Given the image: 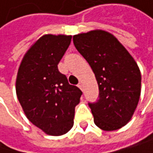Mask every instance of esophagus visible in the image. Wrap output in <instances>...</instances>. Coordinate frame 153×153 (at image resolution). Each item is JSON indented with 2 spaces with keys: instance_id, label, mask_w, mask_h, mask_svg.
<instances>
[{
  "instance_id": "esophagus-1",
  "label": "esophagus",
  "mask_w": 153,
  "mask_h": 153,
  "mask_svg": "<svg viewBox=\"0 0 153 153\" xmlns=\"http://www.w3.org/2000/svg\"><path fill=\"white\" fill-rule=\"evenodd\" d=\"M78 88H80L81 90H83V85H82V83H81V82H80V83L78 84Z\"/></svg>"
}]
</instances>
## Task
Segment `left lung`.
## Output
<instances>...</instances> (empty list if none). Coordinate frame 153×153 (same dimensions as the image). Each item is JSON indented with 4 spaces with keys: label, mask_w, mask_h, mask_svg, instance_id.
I'll use <instances>...</instances> for the list:
<instances>
[{
    "label": "left lung",
    "mask_w": 153,
    "mask_h": 153,
    "mask_svg": "<svg viewBox=\"0 0 153 153\" xmlns=\"http://www.w3.org/2000/svg\"><path fill=\"white\" fill-rule=\"evenodd\" d=\"M76 50L95 74L99 95L88 103L95 124L103 131H116L133 116L140 96V68L113 34L94 30L73 36Z\"/></svg>",
    "instance_id": "8db88e82"
}]
</instances>
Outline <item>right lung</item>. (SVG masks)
<instances>
[{"mask_svg": "<svg viewBox=\"0 0 153 153\" xmlns=\"http://www.w3.org/2000/svg\"><path fill=\"white\" fill-rule=\"evenodd\" d=\"M71 39V35H43L26 52L17 73L16 95L25 114L51 136L72 128L75 108L82 95L57 67Z\"/></svg>", "mask_w": 153, "mask_h": 153, "instance_id": "obj_1", "label": "right lung"}]
</instances>
